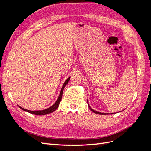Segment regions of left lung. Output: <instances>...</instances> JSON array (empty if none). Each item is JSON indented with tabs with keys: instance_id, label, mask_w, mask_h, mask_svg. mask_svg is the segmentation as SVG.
I'll return each mask as SVG.
<instances>
[{
	"instance_id": "left-lung-1",
	"label": "left lung",
	"mask_w": 151,
	"mask_h": 151,
	"mask_svg": "<svg viewBox=\"0 0 151 151\" xmlns=\"http://www.w3.org/2000/svg\"><path fill=\"white\" fill-rule=\"evenodd\" d=\"M88 101V106H89V109H91V111H92L93 112H94V113H96V114H99V115H109V113H101V112H98V111H95V110H94L93 109H92L91 108L90 106H89V103H88V101ZM111 114H114V113H111Z\"/></svg>"
}]
</instances>
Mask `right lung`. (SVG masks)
I'll use <instances>...</instances> for the list:
<instances>
[{
  "instance_id": "add662e5",
  "label": "right lung",
  "mask_w": 151,
  "mask_h": 151,
  "mask_svg": "<svg viewBox=\"0 0 151 151\" xmlns=\"http://www.w3.org/2000/svg\"><path fill=\"white\" fill-rule=\"evenodd\" d=\"M70 79V77H69L67 79V80L65 81L64 84H63L62 86V88L61 89V91H60V94H59L58 96V99H57L56 102L52 106H50L49 108H48L47 109H43V110H38V111H31V110H28V109H24L23 108L21 107L20 106H19V107L22 109V110H24V111H27L28 113H30L31 114H34V115H47V114H49L50 113H52L54 111H55L56 109H57V108L59 106V104H60V101H61V99H62V94H63V89H64V88L65 87V86L67 84V83H68V81H69Z\"/></svg>"
}]
</instances>
